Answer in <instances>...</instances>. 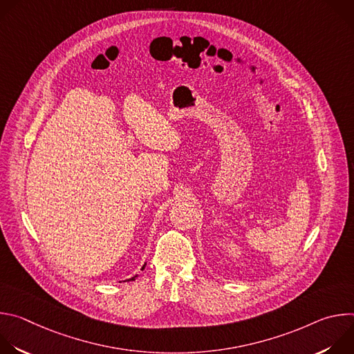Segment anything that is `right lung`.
Instances as JSON below:
<instances>
[{
    "label": "right lung",
    "mask_w": 354,
    "mask_h": 354,
    "mask_svg": "<svg viewBox=\"0 0 354 354\" xmlns=\"http://www.w3.org/2000/svg\"><path fill=\"white\" fill-rule=\"evenodd\" d=\"M142 269H144V266H142ZM142 269H141V270H142ZM134 279H136V277H131V279H129V280H134Z\"/></svg>",
    "instance_id": "1"
}]
</instances>
